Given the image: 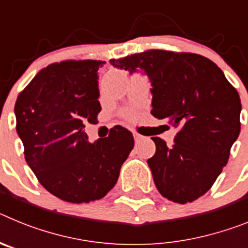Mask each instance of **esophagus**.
Segmentation results:
<instances>
[{
	"label": "esophagus",
	"mask_w": 248,
	"mask_h": 248,
	"mask_svg": "<svg viewBox=\"0 0 248 248\" xmlns=\"http://www.w3.org/2000/svg\"><path fill=\"white\" fill-rule=\"evenodd\" d=\"M133 135H134V139H135V141H137V143H138V141H140V140H141V139H143V135L138 134V133H135V131H134V133H133Z\"/></svg>",
	"instance_id": "34e87169"
}]
</instances>
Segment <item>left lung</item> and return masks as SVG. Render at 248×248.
Listing matches in <instances>:
<instances>
[{
    "label": "left lung",
    "instance_id": "obj_1",
    "mask_svg": "<svg viewBox=\"0 0 248 248\" xmlns=\"http://www.w3.org/2000/svg\"><path fill=\"white\" fill-rule=\"evenodd\" d=\"M110 64L150 82L151 114L177 128L174 144L160 138L148 160L155 186L164 198L191 202L214 185L227 164L241 130L237 91L212 61L199 54L146 50Z\"/></svg>",
    "mask_w": 248,
    "mask_h": 248
}]
</instances>
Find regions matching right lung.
Returning a JSON list of instances; mask_svg holds the SVG:
<instances>
[{
    "label": "right lung",
    "instance_id": "right-lung-1",
    "mask_svg": "<svg viewBox=\"0 0 248 248\" xmlns=\"http://www.w3.org/2000/svg\"><path fill=\"white\" fill-rule=\"evenodd\" d=\"M102 61H65L43 68L17 98V134L25 157L46 190L73 203L102 199L117 184L134 148L128 129L89 143L87 124L100 111Z\"/></svg>",
    "mask_w": 248,
    "mask_h": 248
}]
</instances>
